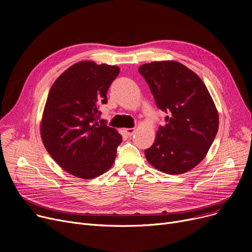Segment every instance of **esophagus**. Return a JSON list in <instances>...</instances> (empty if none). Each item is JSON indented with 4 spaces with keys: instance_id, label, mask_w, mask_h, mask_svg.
<instances>
[{
    "instance_id": "obj_1",
    "label": "esophagus",
    "mask_w": 252,
    "mask_h": 252,
    "mask_svg": "<svg viewBox=\"0 0 252 252\" xmlns=\"http://www.w3.org/2000/svg\"><path fill=\"white\" fill-rule=\"evenodd\" d=\"M125 131H126V135H127L128 137H131V136H133V135L135 134L136 129H135V128H126V129H125Z\"/></svg>"
}]
</instances>
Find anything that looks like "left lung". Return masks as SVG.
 Returning a JSON list of instances; mask_svg holds the SVG:
<instances>
[{
  "instance_id": "8db88e82",
  "label": "left lung",
  "mask_w": 252,
  "mask_h": 252,
  "mask_svg": "<svg viewBox=\"0 0 252 252\" xmlns=\"http://www.w3.org/2000/svg\"><path fill=\"white\" fill-rule=\"evenodd\" d=\"M165 116L148 162L162 173L181 175L205 157L219 129V114L201 78L177 61H156L139 67Z\"/></svg>"
}]
</instances>
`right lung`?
<instances>
[{
	"instance_id": "right-lung-1",
	"label": "right lung",
	"mask_w": 252,
	"mask_h": 252,
	"mask_svg": "<svg viewBox=\"0 0 252 252\" xmlns=\"http://www.w3.org/2000/svg\"><path fill=\"white\" fill-rule=\"evenodd\" d=\"M118 73L117 66L82 61L66 69L49 92L42 140L53 159L72 176L94 179L114 162L123 137L98 119Z\"/></svg>"
}]
</instances>
